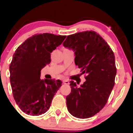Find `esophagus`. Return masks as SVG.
Instances as JSON below:
<instances>
[{
    "mask_svg": "<svg viewBox=\"0 0 133 133\" xmlns=\"http://www.w3.org/2000/svg\"><path fill=\"white\" fill-rule=\"evenodd\" d=\"M63 83H64V84H65V85H69V82L68 81H67V80L63 81Z\"/></svg>",
    "mask_w": 133,
    "mask_h": 133,
    "instance_id": "34e87169",
    "label": "esophagus"
}]
</instances>
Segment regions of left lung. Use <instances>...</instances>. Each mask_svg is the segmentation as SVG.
I'll list each match as a JSON object with an SVG mask.
<instances>
[{
  "label": "left lung",
  "instance_id": "left-lung-1",
  "mask_svg": "<svg viewBox=\"0 0 133 133\" xmlns=\"http://www.w3.org/2000/svg\"><path fill=\"white\" fill-rule=\"evenodd\" d=\"M63 45L74 51V62L86 81L78 88L70 82L71 92L67 107L73 116L89 118L104 107L114 86L116 75L115 57L108 43L94 31L76 33L67 37Z\"/></svg>",
  "mask_w": 133,
  "mask_h": 133
}]
</instances>
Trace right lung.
<instances>
[{
  "label": "right lung",
  "instance_id": "obj_1",
  "mask_svg": "<svg viewBox=\"0 0 133 133\" xmlns=\"http://www.w3.org/2000/svg\"><path fill=\"white\" fill-rule=\"evenodd\" d=\"M65 36L36 34L15 51L9 67L14 98L23 112L32 116L45 113L62 81L41 79V71L51 62V53L60 45Z\"/></svg>",
  "mask_w": 133,
  "mask_h": 133
}]
</instances>
